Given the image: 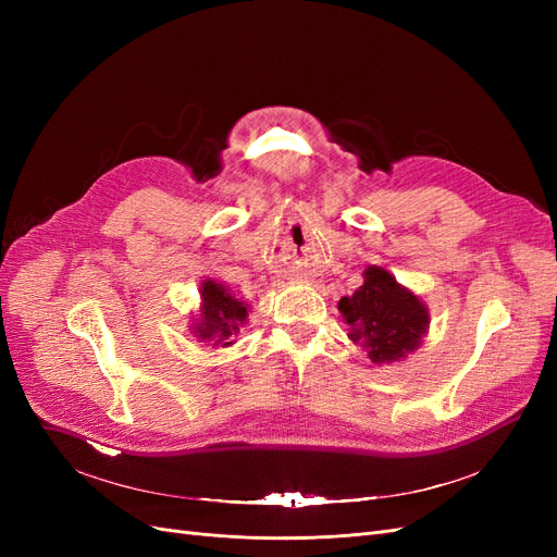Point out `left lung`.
I'll return each instance as SVG.
<instances>
[{
  "label": "left lung",
  "instance_id": "left-lung-1",
  "mask_svg": "<svg viewBox=\"0 0 557 557\" xmlns=\"http://www.w3.org/2000/svg\"><path fill=\"white\" fill-rule=\"evenodd\" d=\"M362 276L360 288L339 299L348 339L360 344L374 364L407 358L428 332V307L383 267H367Z\"/></svg>",
  "mask_w": 557,
  "mask_h": 557
}]
</instances>
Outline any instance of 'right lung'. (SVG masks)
Wrapping results in <instances>:
<instances>
[{
	"mask_svg": "<svg viewBox=\"0 0 557 557\" xmlns=\"http://www.w3.org/2000/svg\"><path fill=\"white\" fill-rule=\"evenodd\" d=\"M201 307L199 318L193 323V334L199 342H211L213 346H230V336L239 332L246 323L248 305L234 297L223 283L207 278L201 283Z\"/></svg>",
	"mask_w": 557,
	"mask_h": 557,
	"instance_id": "obj_1",
	"label": "right lung"
}]
</instances>
